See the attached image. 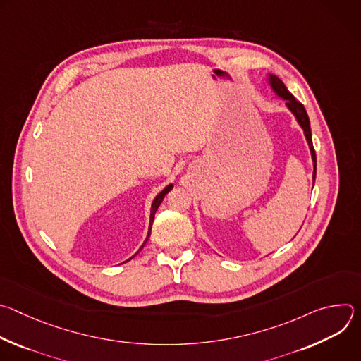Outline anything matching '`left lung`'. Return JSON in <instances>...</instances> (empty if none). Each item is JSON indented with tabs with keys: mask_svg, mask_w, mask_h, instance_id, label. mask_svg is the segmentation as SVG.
<instances>
[{
	"mask_svg": "<svg viewBox=\"0 0 361 361\" xmlns=\"http://www.w3.org/2000/svg\"><path fill=\"white\" fill-rule=\"evenodd\" d=\"M270 84L273 87V90L280 95L283 97L287 102V107L291 110V113L295 116L298 124L301 126V128L304 130V134H305V138H307V142H308V147H310V151H312V157H313V163H314V174H313V180H316V169H317V160H316V151H314V147H313V140H312V130H310V120H308V116H307V111L304 109V106L301 104V102L298 99L294 98V95L286 88V85L283 84V81L276 77V75H270Z\"/></svg>",
	"mask_w": 361,
	"mask_h": 361,
	"instance_id": "obj_1",
	"label": "left lung"
}]
</instances>
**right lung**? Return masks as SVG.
I'll list each match as a JSON object with an SVG mask.
<instances>
[{
	"mask_svg": "<svg viewBox=\"0 0 361 361\" xmlns=\"http://www.w3.org/2000/svg\"><path fill=\"white\" fill-rule=\"evenodd\" d=\"M173 188V184H170V185H167L156 198H154V201H152V205H151V217H149V231H148V235H147V240H148V237H149V234H151V226H152V221H154V214H156V212H157V209H159V205L161 204V201L164 200V197H166V194L170 191ZM145 240V241H147ZM145 241H144V244H145ZM144 244L141 245V248L144 247ZM140 248V250H141ZM133 259V257H131Z\"/></svg>",
	"mask_w": 361,
	"mask_h": 361,
	"instance_id": "add662e5",
	"label": "right lung"
}]
</instances>
